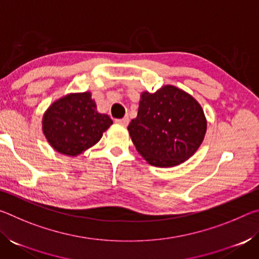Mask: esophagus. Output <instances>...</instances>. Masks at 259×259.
I'll use <instances>...</instances> for the list:
<instances>
[{"label": "esophagus", "mask_w": 259, "mask_h": 259, "mask_svg": "<svg viewBox=\"0 0 259 259\" xmlns=\"http://www.w3.org/2000/svg\"><path fill=\"white\" fill-rule=\"evenodd\" d=\"M115 122H116L117 124H121V125H123V126H126V125H128V123H129V117L125 116V117H123V119L115 120Z\"/></svg>", "instance_id": "34e87169"}]
</instances>
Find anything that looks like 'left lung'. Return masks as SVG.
<instances>
[{
    "label": "left lung",
    "instance_id": "left-lung-1",
    "mask_svg": "<svg viewBox=\"0 0 259 259\" xmlns=\"http://www.w3.org/2000/svg\"><path fill=\"white\" fill-rule=\"evenodd\" d=\"M136 150L148 163L168 168L183 163L198 151L207 131L203 109L174 85L140 96L137 117L128 125Z\"/></svg>",
    "mask_w": 259,
    "mask_h": 259
}]
</instances>
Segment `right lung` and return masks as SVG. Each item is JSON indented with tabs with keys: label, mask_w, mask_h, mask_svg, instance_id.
Returning a JSON list of instances; mask_svg holds the SVG:
<instances>
[{
	"label": "right lung",
	"mask_w": 259,
	"mask_h": 259,
	"mask_svg": "<svg viewBox=\"0 0 259 259\" xmlns=\"http://www.w3.org/2000/svg\"><path fill=\"white\" fill-rule=\"evenodd\" d=\"M111 124V117L97 112L90 93L69 94L56 100L42 120L43 134L50 145L69 156L93 147Z\"/></svg>",
	"instance_id": "add662e5"
}]
</instances>
